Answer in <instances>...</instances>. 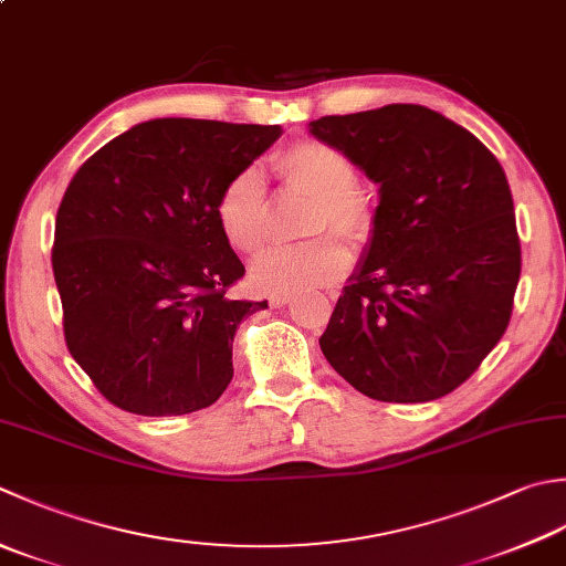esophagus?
Instances as JSON below:
<instances>
[{
    "label": "esophagus",
    "instance_id": "1",
    "mask_svg": "<svg viewBox=\"0 0 566 566\" xmlns=\"http://www.w3.org/2000/svg\"><path fill=\"white\" fill-rule=\"evenodd\" d=\"M292 302V296L290 294H276V296H272L270 298V304L272 306H284V304H290Z\"/></svg>",
    "mask_w": 566,
    "mask_h": 566
}]
</instances>
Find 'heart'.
Returning a JSON list of instances; mask_svg holds the SVG:
<instances>
[{
  "instance_id": "1",
  "label": "heart",
  "mask_w": 566,
  "mask_h": 566,
  "mask_svg": "<svg viewBox=\"0 0 566 566\" xmlns=\"http://www.w3.org/2000/svg\"><path fill=\"white\" fill-rule=\"evenodd\" d=\"M280 181L314 196L306 230H334L365 245L378 228V206L358 186V166L346 151L321 139H296L272 157ZM216 223L238 252H254L270 238V203L262 174L248 166L230 176L216 198ZM350 268V252L336 235L264 250L252 262V282L268 294H304L336 284Z\"/></svg>"
}]
</instances>
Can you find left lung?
<instances>
[{
	"label": "left lung",
	"instance_id": "8db88e82",
	"mask_svg": "<svg viewBox=\"0 0 566 566\" xmlns=\"http://www.w3.org/2000/svg\"><path fill=\"white\" fill-rule=\"evenodd\" d=\"M308 127L380 186L368 254L318 346L373 400H439L479 370L511 324L523 260L503 166L424 105Z\"/></svg>",
	"mask_w": 566,
	"mask_h": 566
}]
</instances>
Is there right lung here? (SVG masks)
I'll return each mask as SVG.
<instances>
[{
    "label": "right lung",
    "instance_id": "1",
    "mask_svg": "<svg viewBox=\"0 0 566 566\" xmlns=\"http://www.w3.org/2000/svg\"><path fill=\"white\" fill-rule=\"evenodd\" d=\"M280 125L149 119L75 171L55 216L51 264L73 360L107 402L144 417L210 407L232 380L245 268L216 223L232 174Z\"/></svg>",
    "mask_w": 566,
    "mask_h": 566
}]
</instances>
